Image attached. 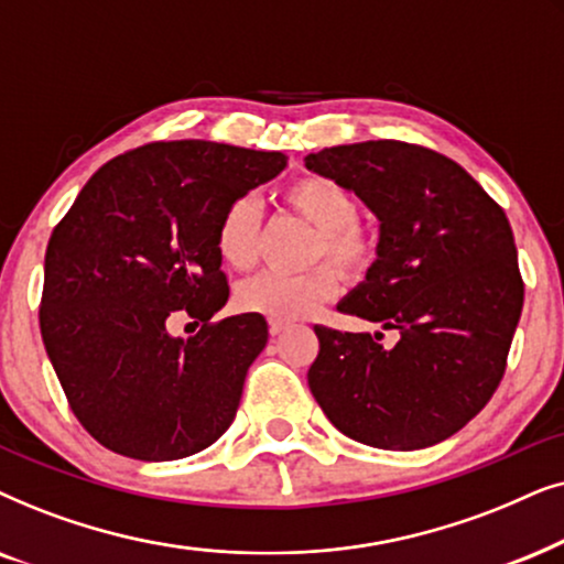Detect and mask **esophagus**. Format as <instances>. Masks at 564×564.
<instances>
[{"instance_id": "34e87169", "label": "esophagus", "mask_w": 564, "mask_h": 564, "mask_svg": "<svg viewBox=\"0 0 564 564\" xmlns=\"http://www.w3.org/2000/svg\"><path fill=\"white\" fill-rule=\"evenodd\" d=\"M268 329H270V335H281L283 329H286V322H281V319H270L268 322Z\"/></svg>"}]
</instances>
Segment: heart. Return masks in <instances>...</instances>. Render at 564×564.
Wrapping results in <instances>:
<instances>
[{
	"mask_svg": "<svg viewBox=\"0 0 564 564\" xmlns=\"http://www.w3.org/2000/svg\"><path fill=\"white\" fill-rule=\"evenodd\" d=\"M283 204L317 229L312 260H329L345 275H358L371 265L373 239L358 224V200L348 187L325 175H306L283 191ZM262 212L252 195L231 200L216 227V252L231 270L254 268L260 258ZM337 294V275L322 265L310 273H260L237 291V304L247 312L265 314L270 319L294 322L310 317Z\"/></svg>",
	"mask_w": 564,
	"mask_h": 564,
	"instance_id": "obj_1",
	"label": "heart"
}]
</instances>
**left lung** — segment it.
<instances>
[{
	"label": "left lung",
	"instance_id": "1",
	"mask_svg": "<svg viewBox=\"0 0 564 564\" xmlns=\"http://www.w3.org/2000/svg\"><path fill=\"white\" fill-rule=\"evenodd\" d=\"M306 167L377 214L379 247L343 314L394 329L314 325L310 389L337 431L373 448L415 452L462 431L498 389L523 278L508 216L448 156L394 139L329 147Z\"/></svg>",
	"mask_w": 564,
	"mask_h": 564
}]
</instances>
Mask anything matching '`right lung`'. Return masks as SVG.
<instances>
[{"label":"right lung","mask_w":564,"mask_h":564,"mask_svg":"<svg viewBox=\"0 0 564 564\" xmlns=\"http://www.w3.org/2000/svg\"><path fill=\"white\" fill-rule=\"evenodd\" d=\"M286 167L281 152L154 141L89 177L48 239L41 335L69 408L129 459L204 452L237 415L268 343L258 312L212 322L229 283L216 227L231 200ZM202 322L172 338V318Z\"/></svg>","instance_id":"1"}]
</instances>
